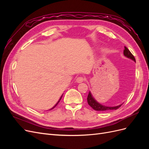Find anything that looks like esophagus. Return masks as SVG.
Masks as SVG:
<instances>
[{
	"mask_svg": "<svg viewBox=\"0 0 149 149\" xmlns=\"http://www.w3.org/2000/svg\"><path fill=\"white\" fill-rule=\"evenodd\" d=\"M85 80V78L82 77V76H79V77H78L77 79H76V81H77V83H82Z\"/></svg>",
	"mask_w": 149,
	"mask_h": 149,
	"instance_id": "obj_1",
	"label": "esophagus"
}]
</instances>
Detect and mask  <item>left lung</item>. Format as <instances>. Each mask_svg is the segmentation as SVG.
I'll return each instance as SVG.
<instances>
[{"label":"left lung","mask_w":149,"mask_h":149,"mask_svg":"<svg viewBox=\"0 0 149 149\" xmlns=\"http://www.w3.org/2000/svg\"><path fill=\"white\" fill-rule=\"evenodd\" d=\"M124 55L125 56H126L128 58H130V59L132 60L133 61H134L136 62V59L134 56V55L131 53L129 49L126 47H124ZM87 101H88V104L91 106L93 109L97 111H109V110H116L119 109V108L121 106V105H119L117 106H114V107H108V106H103L101 104H100L99 102H97L94 98L93 97L92 94L91 93V92L89 91L88 96L87 97Z\"/></svg>","instance_id":"left-lung-1"}]
</instances>
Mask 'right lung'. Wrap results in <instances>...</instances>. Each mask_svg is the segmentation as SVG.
<instances>
[{
    "mask_svg": "<svg viewBox=\"0 0 149 149\" xmlns=\"http://www.w3.org/2000/svg\"><path fill=\"white\" fill-rule=\"evenodd\" d=\"M63 95H62V96H61L60 97V100H59V101H58V102H57V103L56 104H55V106H53V107L52 108V109H49V110H52V109H53V108H55V107H56V106H57V104H58V102H59L60 101V100H61V97H62Z\"/></svg>",
    "mask_w": 149,
    "mask_h": 149,
    "instance_id": "right-lung-1",
    "label": "right lung"
}]
</instances>
